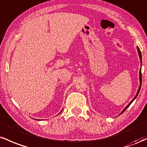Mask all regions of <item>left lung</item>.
Segmentation results:
<instances>
[{"instance_id": "left-lung-1", "label": "left lung", "mask_w": 147, "mask_h": 147, "mask_svg": "<svg viewBox=\"0 0 147 147\" xmlns=\"http://www.w3.org/2000/svg\"><path fill=\"white\" fill-rule=\"evenodd\" d=\"M137 50H138V55H139V57H140V63H141V65H142V53H141V51H140V50L139 47H137ZM141 85H142V73H141V69H140V86H139V88H138V92H137L136 95L135 96V97H134V98H133V99L129 103H128V105H127V106L126 107V108H125L124 109H123V110H122V111H121V113H123V112H124L125 110H126L127 109V108H128V107H129V105H131L132 103H133V100H134L135 99H136V97L138 96V94H139V92H140V88H141Z\"/></svg>"}]
</instances>
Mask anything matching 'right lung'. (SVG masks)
<instances>
[{
  "instance_id": "1",
  "label": "right lung",
  "mask_w": 147,
  "mask_h": 147,
  "mask_svg": "<svg viewBox=\"0 0 147 147\" xmlns=\"http://www.w3.org/2000/svg\"><path fill=\"white\" fill-rule=\"evenodd\" d=\"M62 110H61V111H60V113H61V112H62Z\"/></svg>"
}]
</instances>
